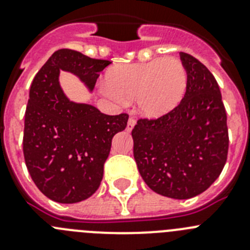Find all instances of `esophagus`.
Masks as SVG:
<instances>
[{"instance_id": "34e87169", "label": "esophagus", "mask_w": 250, "mask_h": 250, "mask_svg": "<svg viewBox=\"0 0 250 250\" xmlns=\"http://www.w3.org/2000/svg\"><path fill=\"white\" fill-rule=\"evenodd\" d=\"M135 124H136L135 119L130 118L129 120H127V125H126V130H127V131H131V130L134 129V126H135Z\"/></svg>"}]
</instances>
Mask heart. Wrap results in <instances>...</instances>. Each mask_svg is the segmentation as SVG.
I'll list each match as a JSON object with an SVG mask.
<instances>
[{
  "label": "heart",
  "mask_w": 250,
  "mask_h": 250,
  "mask_svg": "<svg viewBox=\"0 0 250 250\" xmlns=\"http://www.w3.org/2000/svg\"><path fill=\"white\" fill-rule=\"evenodd\" d=\"M188 75L176 57L119 65L106 75L107 94L115 100L135 99L146 118H159L175 107L184 96Z\"/></svg>",
  "instance_id": "heart-1"
}]
</instances>
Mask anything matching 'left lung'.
I'll list each match as a JSON object with an SVG mask.
<instances>
[{"mask_svg":"<svg viewBox=\"0 0 250 250\" xmlns=\"http://www.w3.org/2000/svg\"><path fill=\"white\" fill-rule=\"evenodd\" d=\"M187 91L158 119H139L131 135L134 158L147 187L173 199L205 191L222 173L229 147L227 112L219 85L191 55L180 52Z\"/></svg>","mask_w":250,"mask_h":250,"instance_id":"obj_1","label":"left lung"}]
</instances>
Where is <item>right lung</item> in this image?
<instances>
[{"mask_svg": "<svg viewBox=\"0 0 250 250\" xmlns=\"http://www.w3.org/2000/svg\"><path fill=\"white\" fill-rule=\"evenodd\" d=\"M107 60L61 48L40 68L25 112L23 156L31 178L48 199L72 204L100 187L111 140L127 125V114L106 115L95 106L68 100L60 87V70L80 77L90 90Z\"/></svg>", "mask_w": 250, "mask_h": 250, "instance_id": "1", "label": "right lung"}]
</instances>
